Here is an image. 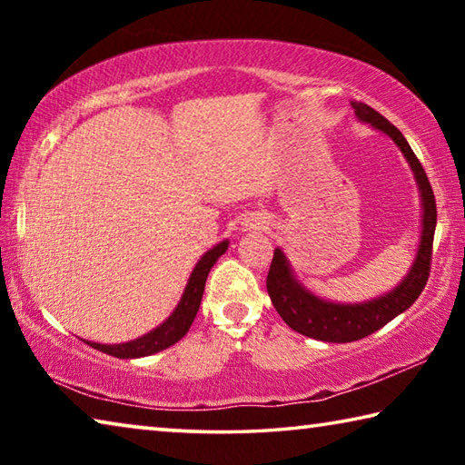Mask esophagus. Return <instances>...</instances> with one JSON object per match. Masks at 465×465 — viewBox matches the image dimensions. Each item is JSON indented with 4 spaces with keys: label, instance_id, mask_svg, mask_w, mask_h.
Masks as SVG:
<instances>
[{
    "label": "esophagus",
    "instance_id": "1",
    "mask_svg": "<svg viewBox=\"0 0 465 465\" xmlns=\"http://www.w3.org/2000/svg\"><path fill=\"white\" fill-rule=\"evenodd\" d=\"M258 227H262V223H258Z\"/></svg>",
    "mask_w": 465,
    "mask_h": 465
}]
</instances>
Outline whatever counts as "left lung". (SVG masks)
Masks as SVG:
<instances>
[{"label": "left lung", "instance_id": "8db88e82", "mask_svg": "<svg viewBox=\"0 0 465 465\" xmlns=\"http://www.w3.org/2000/svg\"><path fill=\"white\" fill-rule=\"evenodd\" d=\"M351 106L355 108L359 121L369 123L371 127L380 129L385 135L391 137L393 143L400 147V152L404 153L408 163H411L416 184H419L420 191L422 232L416 258L404 281L396 289H391L390 293L363 303H334L313 295L312 291L305 289L295 279L287 256L282 254L281 248H274L269 277H266V289H269L274 310L279 312V316L285 320V324L293 328L295 332L324 342L361 341V338L373 334L375 330L383 328L388 322L411 308L429 281L432 238H435L437 225L435 194H432L430 183L427 174H424L419 157L414 155L402 133L393 127L385 116L377 113V110L363 104V102H351Z\"/></svg>", "mask_w": 465, "mask_h": 465}]
</instances>
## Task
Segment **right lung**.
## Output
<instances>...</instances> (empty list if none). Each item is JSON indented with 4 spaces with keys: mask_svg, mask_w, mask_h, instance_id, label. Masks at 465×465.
I'll return each mask as SVG.
<instances>
[{
    "mask_svg": "<svg viewBox=\"0 0 465 465\" xmlns=\"http://www.w3.org/2000/svg\"><path fill=\"white\" fill-rule=\"evenodd\" d=\"M227 246H230V242L223 240V242H219L217 246L211 248L209 252H204V254L201 256V261L196 262L191 279H188V285L184 289L183 297H180V303L176 305V310L172 312V316L163 322V324L152 330V332H147L145 336L137 338V341L123 342V344H100V342H90V341H84V342L90 344L92 349L102 351V352H106V355L119 357V359L147 357V355H153V352L168 349V346H172V344H176L180 338L188 332V328H191L196 312H199L204 282H207L209 271L213 269L217 258L225 254Z\"/></svg>",
    "mask_w": 465,
    "mask_h": 465,
    "instance_id": "1",
    "label": "right lung"
}]
</instances>
